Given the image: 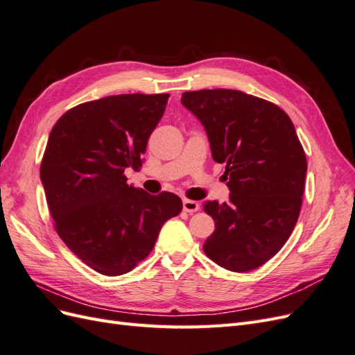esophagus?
<instances>
[{
	"label": "esophagus",
	"mask_w": 355,
	"mask_h": 355,
	"mask_svg": "<svg viewBox=\"0 0 355 355\" xmlns=\"http://www.w3.org/2000/svg\"><path fill=\"white\" fill-rule=\"evenodd\" d=\"M182 206H184V210L188 211V213H196L200 210V202L194 201V200H184V202H182Z\"/></svg>",
	"instance_id": "esophagus-1"
}]
</instances>
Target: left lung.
Segmentation results:
<instances>
[{
    "label": "left lung",
    "instance_id": "8db88e82",
    "mask_svg": "<svg viewBox=\"0 0 355 355\" xmlns=\"http://www.w3.org/2000/svg\"><path fill=\"white\" fill-rule=\"evenodd\" d=\"M180 101L230 179V202H204L216 230L202 250L225 270H256L288 240L302 206L306 157L295 125L277 105L239 90L185 92Z\"/></svg>",
    "mask_w": 355,
    "mask_h": 355
}]
</instances>
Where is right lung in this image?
I'll return each instance as SVG.
<instances>
[{
  "label": "right lung",
  "instance_id": "obj_1",
  "mask_svg": "<svg viewBox=\"0 0 355 355\" xmlns=\"http://www.w3.org/2000/svg\"><path fill=\"white\" fill-rule=\"evenodd\" d=\"M164 94H118L81 103L51 128L41 182L55 228L69 250L103 275H121L151 253L161 227L182 210L171 192L127 184L166 111Z\"/></svg>",
  "mask_w": 355,
  "mask_h": 355
}]
</instances>
